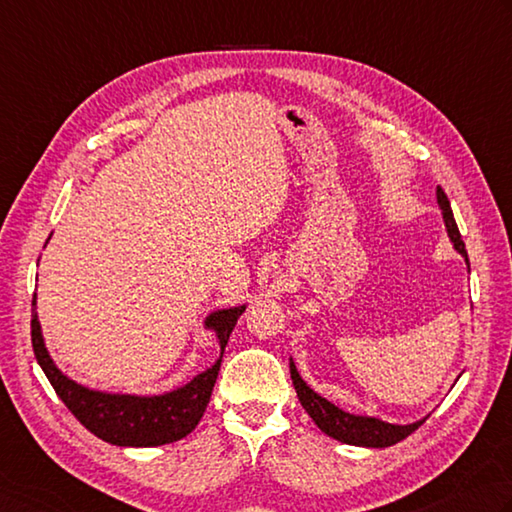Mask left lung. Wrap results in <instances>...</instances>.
Returning <instances> with one entry per match:
<instances>
[{
    "label": "left lung",
    "mask_w": 512,
    "mask_h": 512,
    "mask_svg": "<svg viewBox=\"0 0 512 512\" xmlns=\"http://www.w3.org/2000/svg\"><path fill=\"white\" fill-rule=\"evenodd\" d=\"M437 204H439V208H442V217H444V226H446L450 244H453V248L464 257V262L468 264L464 239H462V235H459V228L455 224L453 210H450L448 197L439 186H437ZM468 270H470V264H468ZM290 379H293V386L297 390L299 402H302L306 413L317 424V428L342 444L364 446V448H388L397 442H402V439H406L410 433H415V430L426 422V417H424L413 424H390V422H384V419H377L370 415L348 413V410L335 406L333 402H328L326 397L317 395L315 390L304 382L295 362H293V357H290Z\"/></svg>",
    "instance_id": "obj_1"
}]
</instances>
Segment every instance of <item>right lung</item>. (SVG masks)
I'll return each instance as SVG.
<instances>
[{"label":"right lung","mask_w":512,"mask_h":512,"mask_svg":"<svg viewBox=\"0 0 512 512\" xmlns=\"http://www.w3.org/2000/svg\"><path fill=\"white\" fill-rule=\"evenodd\" d=\"M50 239V237H48ZM46 239V244H48ZM46 248V246H44ZM246 304L217 308L204 319V328L215 335L219 344V357L215 364L202 370L184 386L166 390L162 395H130V393H108V390L88 388L77 384L62 373L53 357H50L42 324L37 317V293L33 297V319H30V337L37 364L42 366L50 386L55 388L59 399L68 406L79 422H82L95 437L104 442L124 448H153L173 444L193 433L210 402V393L217 382L219 366H222L224 348L233 333L237 319L242 317Z\"/></svg>","instance_id":"1"}]
</instances>
